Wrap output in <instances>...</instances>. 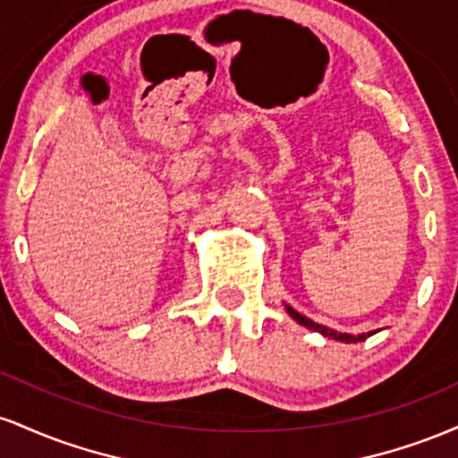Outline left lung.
I'll list each match as a JSON object with an SVG mask.
<instances>
[{
	"mask_svg": "<svg viewBox=\"0 0 458 458\" xmlns=\"http://www.w3.org/2000/svg\"><path fill=\"white\" fill-rule=\"evenodd\" d=\"M286 312L291 314V317L295 318L299 325H303V327H308V329H312V331H318V334H320V335H325V338H329V340H338V343H344V344L364 343V340L368 338V335L375 334V331H368V334H357V335H353V334H340V331L329 329V327H325V325H318V323H314V320H310L308 317H303V314H299L297 310H293L291 306H288V303H286Z\"/></svg>",
	"mask_w": 458,
	"mask_h": 458,
	"instance_id": "1",
	"label": "left lung"
}]
</instances>
